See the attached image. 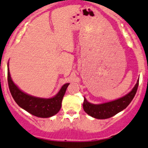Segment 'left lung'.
<instances>
[{"label":"left lung","instance_id":"obj_1","mask_svg":"<svg viewBox=\"0 0 148 148\" xmlns=\"http://www.w3.org/2000/svg\"><path fill=\"white\" fill-rule=\"evenodd\" d=\"M139 84V79L137 82L136 84L134 86L130 92L116 100L112 102L104 103L100 104H91L87 102L84 98L83 103L84 110L89 115L92 116L97 119H107L113 117L120 112L125 110L127 107L132 102L138 90Z\"/></svg>","mask_w":148,"mask_h":148}]
</instances>
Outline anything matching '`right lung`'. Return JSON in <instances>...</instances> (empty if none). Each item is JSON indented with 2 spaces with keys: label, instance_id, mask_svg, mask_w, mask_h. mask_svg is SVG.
<instances>
[{
  "label": "right lung",
  "instance_id": "right-lung-1",
  "mask_svg": "<svg viewBox=\"0 0 148 148\" xmlns=\"http://www.w3.org/2000/svg\"><path fill=\"white\" fill-rule=\"evenodd\" d=\"M8 83L10 94L18 105L30 114L42 118L52 117L59 112L66 90L69 84L67 83L63 85L53 97L44 99L31 96L22 92L12 81L9 69H8Z\"/></svg>",
  "mask_w": 148,
  "mask_h": 148
}]
</instances>
